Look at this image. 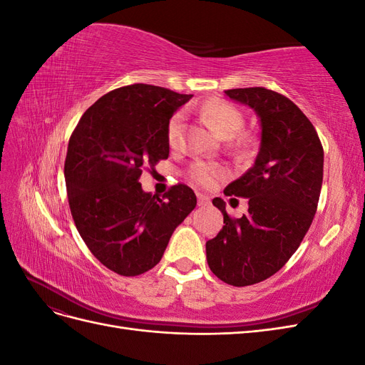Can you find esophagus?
I'll list each match as a JSON object with an SVG mask.
<instances>
[{
    "mask_svg": "<svg viewBox=\"0 0 365 365\" xmlns=\"http://www.w3.org/2000/svg\"><path fill=\"white\" fill-rule=\"evenodd\" d=\"M208 204H210L208 196H205V195H197V205H200V207H205V205H208Z\"/></svg>",
    "mask_w": 365,
    "mask_h": 365,
    "instance_id": "34e87169",
    "label": "esophagus"
}]
</instances>
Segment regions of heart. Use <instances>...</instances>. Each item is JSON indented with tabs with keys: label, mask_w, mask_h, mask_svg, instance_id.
Wrapping results in <instances>:
<instances>
[{
	"label": "heart",
	"mask_w": 365,
	"mask_h": 365,
	"mask_svg": "<svg viewBox=\"0 0 365 365\" xmlns=\"http://www.w3.org/2000/svg\"><path fill=\"white\" fill-rule=\"evenodd\" d=\"M201 115L216 135L220 138H231L237 134V130L244 125V117L240 111L228 102L213 98L201 108ZM182 132V115L175 114L168 126V143L173 148L178 145ZM224 175L222 169L212 164H197L195 168V178L204 185H212L216 180Z\"/></svg>",
	"instance_id": "obj_1"
}]
</instances>
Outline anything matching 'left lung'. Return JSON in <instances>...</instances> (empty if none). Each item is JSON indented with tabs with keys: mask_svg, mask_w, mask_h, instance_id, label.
Returning a JSON list of instances; mask_svg holds the SVG:
<instances>
[{
	"mask_svg": "<svg viewBox=\"0 0 365 365\" xmlns=\"http://www.w3.org/2000/svg\"><path fill=\"white\" fill-rule=\"evenodd\" d=\"M225 96L256 113L260 145L252 168L224 192L248 197V213L231 219L224 200L215 197L225 225L205 252L217 279L248 286L271 277L300 247L317 212L324 153L315 128L288 97L262 86Z\"/></svg>",
	"mask_w": 365,
	"mask_h": 365,
	"instance_id": "obj_1",
	"label": "left lung"
}]
</instances>
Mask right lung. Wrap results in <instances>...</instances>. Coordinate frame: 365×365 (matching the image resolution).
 <instances>
[{"instance_id":"right-lung-1","label":"right lung","mask_w":365,"mask_h":365,"mask_svg":"<svg viewBox=\"0 0 365 365\" xmlns=\"http://www.w3.org/2000/svg\"><path fill=\"white\" fill-rule=\"evenodd\" d=\"M192 97L146 83L117 88L86 109L71 134L63 173L76 228L94 257L120 275L155 267L196 207L184 184L163 200L140 184L145 165L169 157V121Z\"/></svg>"}]
</instances>
